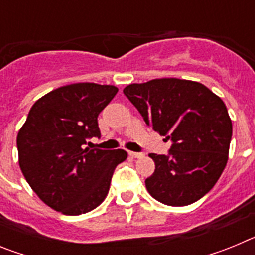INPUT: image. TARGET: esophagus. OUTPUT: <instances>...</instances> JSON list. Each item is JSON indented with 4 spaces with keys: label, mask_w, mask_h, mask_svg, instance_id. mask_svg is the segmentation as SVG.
I'll return each instance as SVG.
<instances>
[{
    "label": "esophagus",
    "mask_w": 255,
    "mask_h": 255,
    "mask_svg": "<svg viewBox=\"0 0 255 255\" xmlns=\"http://www.w3.org/2000/svg\"><path fill=\"white\" fill-rule=\"evenodd\" d=\"M129 154L134 158H141L143 157V153H138V152H129Z\"/></svg>",
    "instance_id": "34e87169"
}]
</instances>
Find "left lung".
<instances>
[{
  "label": "left lung",
  "mask_w": 255,
  "mask_h": 255,
  "mask_svg": "<svg viewBox=\"0 0 255 255\" xmlns=\"http://www.w3.org/2000/svg\"><path fill=\"white\" fill-rule=\"evenodd\" d=\"M124 94L154 131L172 141L168 155L150 153L145 180L155 200L189 206L211 190L229 159L233 123L226 105L206 85L176 78L129 84Z\"/></svg>",
  "instance_id": "left-lung-1"
}]
</instances>
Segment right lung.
<instances>
[{"label":"right lung","instance_id":"add662e5","mask_svg":"<svg viewBox=\"0 0 255 255\" xmlns=\"http://www.w3.org/2000/svg\"><path fill=\"white\" fill-rule=\"evenodd\" d=\"M119 92L115 85L75 83L31 106L17 134L21 172L42 202L67 216L93 211L107 197L124 149L84 148L100 138L98 115Z\"/></svg>","mask_w":255,"mask_h":255}]
</instances>
